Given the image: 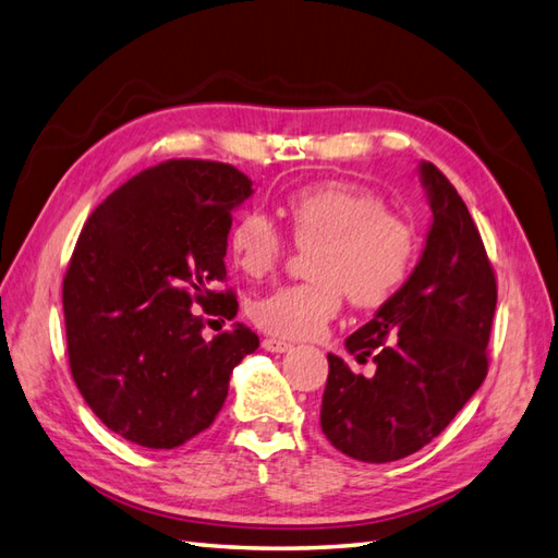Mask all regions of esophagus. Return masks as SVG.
Listing matches in <instances>:
<instances>
[{"mask_svg":"<svg viewBox=\"0 0 558 558\" xmlns=\"http://www.w3.org/2000/svg\"><path fill=\"white\" fill-rule=\"evenodd\" d=\"M263 349L269 353H287V351H291V343L281 341V339H265Z\"/></svg>","mask_w":558,"mask_h":558,"instance_id":"1","label":"esophagus"}]
</instances>
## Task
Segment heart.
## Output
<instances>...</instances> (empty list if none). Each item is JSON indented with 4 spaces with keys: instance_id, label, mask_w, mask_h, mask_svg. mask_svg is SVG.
<instances>
[{
    "instance_id": "obj_1",
    "label": "heart",
    "mask_w": 558,
    "mask_h": 558,
    "mask_svg": "<svg viewBox=\"0 0 558 558\" xmlns=\"http://www.w3.org/2000/svg\"><path fill=\"white\" fill-rule=\"evenodd\" d=\"M281 215L293 243L313 247V279L269 291L251 305L253 322L271 337L313 339L339 313L345 293L355 307L375 311L411 275L415 231L375 193L341 181L303 185L287 195ZM229 251L243 275L263 279L287 255V239L265 215L245 213L233 221Z\"/></svg>"
}]
</instances>
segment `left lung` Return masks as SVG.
Returning a JSON list of instances; mask_svg holds the SVG:
<instances>
[{
	"label": "left lung",
	"mask_w": 558,
	"mask_h": 558,
	"mask_svg": "<svg viewBox=\"0 0 558 558\" xmlns=\"http://www.w3.org/2000/svg\"><path fill=\"white\" fill-rule=\"evenodd\" d=\"M432 227L413 275L375 317L345 339L375 375H353L327 355L319 425L341 453L391 463L441 435L487 377L497 279L463 197L432 162H420Z\"/></svg>",
	"instance_id": "8db88e82"
}]
</instances>
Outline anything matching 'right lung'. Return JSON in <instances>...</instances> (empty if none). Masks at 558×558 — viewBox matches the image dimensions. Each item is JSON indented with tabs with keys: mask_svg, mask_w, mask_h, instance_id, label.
<instances>
[{
	"mask_svg": "<svg viewBox=\"0 0 558 558\" xmlns=\"http://www.w3.org/2000/svg\"><path fill=\"white\" fill-rule=\"evenodd\" d=\"M251 195L236 167L169 159L85 221L64 279L69 365L85 403L126 441L174 449L201 435L259 345L243 325L203 333L239 313L233 291L213 287L227 279L231 209Z\"/></svg>",
	"mask_w": 558,
	"mask_h": 558,
	"instance_id": "obj_1",
	"label": "right lung"
}]
</instances>
